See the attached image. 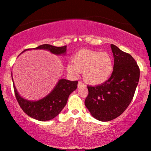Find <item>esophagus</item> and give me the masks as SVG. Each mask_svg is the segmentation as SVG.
I'll use <instances>...</instances> for the list:
<instances>
[{
  "instance_id": "obj_1",
  "label": "esophagus",
  "mask_w": 151,
  "mask_h": 151,
  "mask_svg": "<svg viewBox=\"0 0 151 151\" xmlns=\"http://www.w3.org/2000/svg\"><path fill=\"white\" fill-rule=\"evenodd\" d=\"M86 86L83 84V83H82V82H81V81H79V83H78V87H85Z\"/></svg>"
}]
</instances>
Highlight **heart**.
<instances>
[{"label":"heart","instance_id":"heart-1","mask_svg":"<svg viewBox=\"0 0 151 151\" xmlns=\"http://www.w3.org/2000/svg\"><path fill=\"white\" fill-rule=\"evenodd\" d=\"M114 68V58L109 53L81 49L72 57V64L68 65L67 70L74 75L83 72V79L87 83L98 86L109 79Z\"/></svg>","mask_w":151,"mask_h":151}]
</instances>
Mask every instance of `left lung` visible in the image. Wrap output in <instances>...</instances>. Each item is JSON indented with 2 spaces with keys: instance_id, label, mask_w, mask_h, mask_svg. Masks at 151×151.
Returning <instances> with one entry per match:
<instances>
[{
  "instance_id": "8db88e82",
  "label": "left lung",
  "mask_w": 151,
  "mask_h": 151,
  "mask_svg": "<svg viewBox=\"0 0 151 151\" xmlns=\"http://www.w3.org/2000/svg\"><path fill=\"white\" fill-rule=\"evenodd\" d=\"M114 59L113 74L98 86H88L85 105L93 117L109 121L121 115L130 104L138 85L140 70L129 53L111 45Z\"/></svg>"
}]
</instances>
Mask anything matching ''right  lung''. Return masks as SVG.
<instances>
[{"label":"right lung","instance_id":"obj_1","mask_svg":"<svg viewBox=\"0 0 151 151\" xmlns=\"http://www.w3.org/2000/svg\"><path fill=\"white\" fill-rule=\"evenodd\" d=\"M66 46L58 47L45 44L33 49L47 50L56 56H60L66 54ZM31 49H26L23 52ZM12 79L15 96L21 108L30 117L40 121H50L60 113L66 105L69 95L77 89L78 83L77 81H72L65 79H60L48 95L40 100L33 101L26 100L19 95L14 86L12 73Z\"/></svg>","mask_w":151,"mask_h":151}]
</instances>
